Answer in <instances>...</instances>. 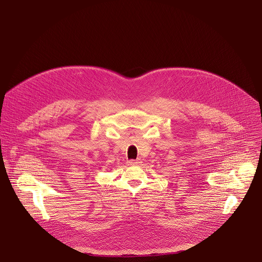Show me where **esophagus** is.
<instances>
[{
	"instance_id": "1",
	"label": "esophagus",
	"mask_w": 262,
	"mask_h": 262,
	"mask_svg": "<svg viewBox=\"0 0 262 262\" xmlns=\"http://www.w3.org/2000/svg\"><path fill=\"white\" fill-rule=\"evenodd\" d=\"M141 163V161L140 160H137V161H134V160H132V161H129L128 162V164L130 165V166H135V165H139Z\"/></svg>"
}]
</instances>
